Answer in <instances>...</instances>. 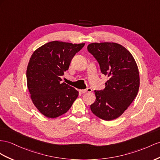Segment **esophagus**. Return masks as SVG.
<instances>
[{
    "mask_svg": "<svg viewBox=\"0 0 160 160\" xmlns=\"http://www.w3.org/2000/svg\"><path fill=\"white\" fill-rule=\"evenodd\" d=\"M80 92L82 93H85V92H92V88H88L87 89H84V90H80Z\"/></svg>",
    "mask_w": 160,
    "mask_h": 160,
    "instance_id": "34e87169",
    "label": "esophagus"
}]
</instances>
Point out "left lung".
Listing matches in <instances>:
<instances>
[{
	"mask_svg": "<svg viewBox=\"0 0 160 160\" xmlns=\"http://www.w3.org/2000/svg\"><path fill=\"white\" fill-rule=\"evenodd\" d=\"M88 52L99 64L101 73L109 77L103 91H95L92 112L106 121L120 117L137 97L140 84L138 69L132 54L121 44L94 42Z\"/></svg>",
	"mask_w": 160,
	"mask_h": 160,
	"instance_id": "8db88e82",
	"label": "left lung"
}]
</instances>
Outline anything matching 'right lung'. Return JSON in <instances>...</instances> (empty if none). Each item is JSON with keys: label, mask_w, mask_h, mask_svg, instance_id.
Masks as SVG:
<instances>
[{"label": "right lung", "mask_w": 160, "mask_h": 160, "mask_svg": "<svg viewBox=\"0 0 160 160\" xmlns=\"http://www.w3.org/2000/svg\"><path fill=\"white\" fill-rule=\"evenodd\" d=\"M84 44L52 41L32 55L26 72L27 86L34 105L44 116L55 118L63 115L77 99L78 92L61 83V76Z\"/></svg>", "instance_id": "add662e5"}]
</instances>
